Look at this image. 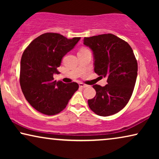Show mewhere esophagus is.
Wrapping results in <instances>:
<instances>
[{"label": "esophagus", "mask_w": 159, "mask_h": 159, "mask_svg": "<svg viewBox=\"0 0 159 159\" xmlns=\"http://www.w3.org/2000/svg\"><path fill=\"white\" fill-rule=\"evenodd\" d=\"M79 86H80V88H85L88 87V85H86V84H84L83 83H79Z\"/></svg>", "instance_id": "34e87169"}]
</instances>
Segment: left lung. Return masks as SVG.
<instances>
[{"instance_id": "1", "label": "left lung", "mask_w": 159, "mask_h": 159, "mask_svg": "<svg viewBox=\"0 0 159 159\" xmlns=\"http://www.w3.org/2000/svg\"><path fill=\"white\" fill-rule=\"evenodd\" d=\"M84 45L92 50L94 71L107 77L104 87L95 84L93 98L89 107L101 116L115 114L129 102L138 75V62L132 48L125 40L112 34H103L84 38Z\"/></svg>"}]
</instances>
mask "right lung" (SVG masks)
<instances>
[{
  "mask_svg": "<svg viewBox=\"0 0 159 159\" xmlns=\"http://www.w3.org/2000/svg\"><path fill=\"white\" fill-rule=\"evenodd\" d=\"M80 38L68 39L48 32L32 40L21 58L20 85L25 98L34 109L55 115L66 108L79 88L77 82L65 84L53 79L61 59L72 50Z\"/></svg>",
  "mask_w": 159,
  "mask_h": 159,
  "instance_id": "right-lung-1",
  "label": "right lung"
}]
</instances>
